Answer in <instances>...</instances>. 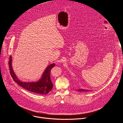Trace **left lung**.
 Instances as JSON below:
<instances>
[{"label": "left lung", "mask_w": 123, "mask_h": 123, "mask_svg": "<svg viewBox=\"0 0 123 123\" xmlns=\"http://www.w3.org/2000/svg\"><path fill=\"white\" fill-rule=\"evenodd\" d=\"M77 91L79 92H89L90 91L89 90H84V89H78Z\"/></svg>", "instance_id": "8db88e82"}]
</instances>
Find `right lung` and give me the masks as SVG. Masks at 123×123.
<instances>
[{
    "mask_svg": "<svg viewBox=\"0 0 123 123\" xmlns=\"http://www.w3.org/2000/svg\"><path fill=\"white\" fill-rule=\"evenodd\" d=\"M10 73L13 80L17 84L25 90L38 94H46L48 93L53 87L50 78V73L51 68L55 67V63L50 64L46 68L41 79L37 82L25 83L20 81L14 74L12 67V57L10 56L9 61Z\"/></svg>",
    "mask_w": 123,
    "mask_h": 123,
    "instance_id": "right-lung-1",
    "label": "right lung"
}]
</instances>
